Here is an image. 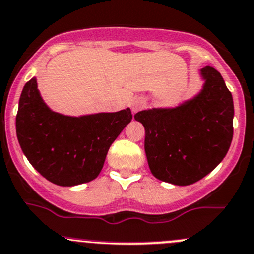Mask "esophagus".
Segmentation results:
<instances>
[{"instance_id":"esophagus-1","label":"esophagus","mask_w":254,"mask_h":254,"mask_svg":"<svg viewBox=\"0 0 254 254\" xmlns=\"http://www.w3.org/2000/svg\"><path fill=\"white\" fill-rule=\"evenodd\" d=\"M145 106H146V103L142 98H135V100H132V102H131V109L134 113L135 112L141 111V109H142Z\"/></svg>"}]
</instances>
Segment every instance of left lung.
<instances>
[{"label": "left lung", "instance_id": "left-lung-1", "mask_svg": "<svg viewBox=\"0 0 254 254\" xmlns=\"http://www.w3.org/2000/svg\"><path fill=\"white\" fill-rule=\"evenodd\" d=\"M201 92L174 108L135 114L145 127V152L159 180L186 186L209 174L224 159L234 135V102L220 73L201 69Z\"/></svg>", "mask_w": 254, "mask_h": 254}]
</instances>
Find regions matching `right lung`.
Segmentation results:
<instances>
[{
  "mask_svg": "<svg viewBox=\"0 0 254 254\" xmlns=\"http://www.w3.org/2000/svg\"><path fill=\"white\" fill-rule=\"evenodd\" d=\"M131 119L130 108L81 117L51 111L33 78L21 91L15 127L21 151L40 174L56 185L75 186L97 178Z\"/></svg>",
  "mask_w": 254,
  "mask_h": 254,
  "instance_id": "add662e5",
  "label": "right lung"
}]
</instances>
